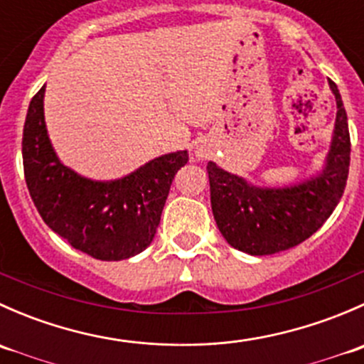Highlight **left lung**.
I'll return each mask as SVG.
<instances>
[{
  "label": "left lung",
  "mask_w": 364,
  "mask_h": 364,
  "mask_svg": "<svg viewBox=\"0 0 364 364\" xmlns=\"http://www.w3.org/2000/svg\"><path fill=\"white\" fill-rule=\"evenodd\" d=\"M336 98L335 137L326 168L318 178L287 188H257L209 161L211 209L230 247L250 255H271L296 247L311 236L335 211L347 185L350 135L340 91Z\"/></svg>",
  "instance_id": "1"
}]
</instances>
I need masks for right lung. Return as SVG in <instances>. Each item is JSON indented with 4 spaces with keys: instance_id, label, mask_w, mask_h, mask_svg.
<instances>
[{
    "instance_id": "add662e5",
    "label": "right lung",
    "mask_w": 364,
    "mask_h": 364,
    "mask_svg": "<svg viewBox=\"0 0 364 364\" xmlns=\"http://www.w3.org/2000/svg\"><path fill=\"white\" fill-rule=\"evenodd\" d=\"M46 86L31 98L23 132L24 178L43 222L75 250L123 260L149 247L176 172L188 153L159 156L116 181L80 178L58 160L43 121Z\"/></svg>"
}]
</instances>
